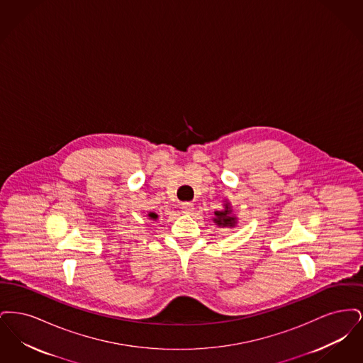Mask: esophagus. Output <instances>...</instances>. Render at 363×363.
I'll use <instances>...</instances> for the list:
<instances>
[{"instance_id":"esophagus-1","label":"esophagus","mask_w":363,"mask_h":363,"mask_svg":"<svg viewBox=\"0 0 363 363\" xmlns=\"http://www.w3.org/2000/svg\"><path fill=\"white\" fill-rule=\"evenodd\" d=\"M193 209H194V208H193L191 203H182V204H181V211H182L184 213H190Z\"/></svg>"}]
</instances>
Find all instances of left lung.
Instances as JSON below:
<instances>
[{"instance_id":"obj_1","label":"left lung","mask_w":363,"mask_h":363,"mask_svg":"<svg viewBox=\"0 0 363 363\" xmlns=\"http://www.w3.org/2000/svg\"><path fill=\"white\" fill-rule=\"evenodd\" d=\"M222 211H215L213 222L219 227H234L237 223V218L233 216V209L230 207V203H225Z\"/></svg>"}]
</instances>
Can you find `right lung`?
<instances>
[{
    "mask_svg": "<svg viewBox=\"0 0 363 363\" xmlns=\"http://www.w3.org/2000/svg\"><path fill=\"white\" fill-rule=\"evenodd\" d=\"M148 218L152 219V220H156V219H157V215H156L155 212H150V213H148Z\"/></svg>",
    "mask_w": 363,
    "mask_h": 363,
    "instance_id": "obj_1",
    "label": "right lung"
}]
</instances>
